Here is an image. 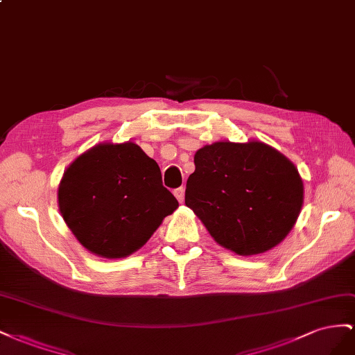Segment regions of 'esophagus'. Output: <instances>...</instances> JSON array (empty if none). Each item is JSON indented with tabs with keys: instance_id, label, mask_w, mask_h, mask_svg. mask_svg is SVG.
Segmentation results:
<instances>
[{
	"instance_id": "34e87169",
	"label": "esophagus",
	"mask_w": 355,
	"mask_h": 355,
	"mask_svg": "<svg viewBox=\"0 0 355 355\" xmlns=\"http://www.w3.org/2000/svg\"><path fill=\"white\" fill-rule=\"evenodd\" d=\"M174 196L178 199L180 204H183V200H184V189H183V187L175 189V190H174Z\"/></svg>"
}]
</instances>
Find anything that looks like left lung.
<instances>
[{
  "instance_id": "1",
  "label": "left lung",
  "mask_w": 355,
  "mask_h": 355,
  "mask_svg": "<svg viewBox=\"0 0 355 355\" xmlns=\"http://www.w3.org/2000/svg\"><path fill=\"white\" fill-rule=\"evenodd\" d=\"M186 205L223 248L261 254L296 225L303 181L291 160L261 141H217L195 153Z\"/></svg>"
}]
</instances>
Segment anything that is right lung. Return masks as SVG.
Wrapping results in <instances>:
<instances>
[{"mask_svg":"<svg viewBox=\"0 0 355 355\" xmlns=\"http://www.w3.org/2000/svg\"><path fill=\"white\" fill-rule=\"evenodd\" d=\"M59 212L87 251L123 259L146 245L178 200L156 160L132 141L99 143L76 157L58 187Z\"/></svg>","mask_w":355,"mask_h":355,"instance_id":"right-lung-1","label":"right lung"}]
</instances>
